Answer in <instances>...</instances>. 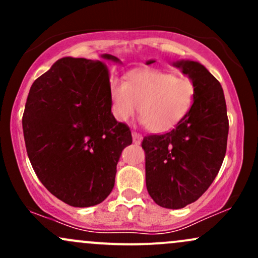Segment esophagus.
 I'll return each mask as SVG.
<instances>
[{
  "label": "esophagus",
  "instance_id": "esophagus-1",
  "mask_svg": "<svg viewBox=\"0 0 258 258\" xmlns=\"http://www.w3.org/2000/svg\"><path fill=\"white\" fill-rule=\"evenodd\" d=\"M132 138H133V142H135L136 144H139L142 142V136H141V133H138V132H132Z\"/></svg>",
  "mask_w": 258,
  "mask_h": 258
}]
</instances>
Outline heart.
<instances>
[{
	"instance_id": "1",
	"label": "heart",
	"mask_w": 258,
	"mask_h": 258,
	"mask_svg": "<svg viewBox=\"0 0 258 258\" xmlns=\"http://www.w3.org/2000/svg\"><path fill=\"white\" fill-rule=\"evenodd\" d=\"M109 94L117 120L131 119L138 109L147 128L162 133L176 127L190 111L195 84L186 76L162 70H139L130 74L126 82L111 80Z\"/></svg>"
}]
</instances>
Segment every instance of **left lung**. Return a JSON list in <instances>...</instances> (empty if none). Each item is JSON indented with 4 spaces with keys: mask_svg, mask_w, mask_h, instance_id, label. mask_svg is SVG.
Wrapping results in <instances>:
<instances>
[{
    "mask_svg": "<svg viewBox=\"0 0 258 258\" xmlns=\"http://www.w3.org/2000/svg\"><path fill=\"white\" fill-rule=\"evenodd\" d=\"M173 65L194 81L193 106L170 132L146 136L142 148L148 193L161 207L177 210L197 201L214 182L226 155L229 122L218 80L198 61Z\"/></svg>",
    "mask_w": 258,
    "mask_h": 258,
    "instance_id": "obj_1",
    "label": "left lung"
}]
</instances>
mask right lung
Segmentation results:
<instances>
[{
	"label": "right lung",
	"instance_id": "obj_1",
	"mask_svg": "<svg viewBox=\"0 0 258 258\" xmlns=\"http://www.w3.org/2000/svg\"><path fill=\"white\" fill-rule=\"evenodd\" d=\"M109 85L104 61L65 57L35 80L26 99L23 131L31 166L47 190L70 206L106 199L121 152L132 143L130 127L111 112Z\"/></svg>",
	"mask_w": 258,
	"mask_h": 258
}]
</instances>
